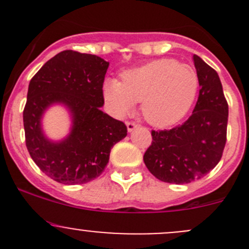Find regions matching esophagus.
Wrapping results in <instances>:
<instances>
[{"label":"esophagus","mask_w":249,"mask_h":249,"mask_svg":"<svg viewBox=\"0 0 249 249\" xmlns=\"http://www.w3.org/2000/svg\"><path fill=\"white\" fill-rule=\"evenodd\" d=\"M126 127H127V131L132 132L134 130H136L137 127H139V125H137L136 123H134V122H127L126 123Z\"/></svg>","instance_id":"34e87169"}]
</instances>
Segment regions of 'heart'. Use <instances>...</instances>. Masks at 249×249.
Segmentation results:
<instances>
[{
	"instance_id": "b5f03b06",
	"label": "heart",
	"mask_w": 249,
	"mask_h": 249,
	"mask_svg": "<svg viewBox=\"0 0 249 249\" xmlns=\"http://www.w3.org/2000/svg\"><path fill=\"white\" fill-rule=\"evenodd\" d=\"M199 89L196 71L175 59H159L126 70L122 82H105L104 97L117 115H125L141 101L144 119L155 127L179 122L192 107Z\"/></svg>"
}]
</instances>
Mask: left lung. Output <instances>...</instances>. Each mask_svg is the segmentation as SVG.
Segmentation results:
<instances>
[{"mask_svg":"<svg viewBox=\"0 0 249 249\" xmlns=\"http://www.w3.org/2000/svg\"><path fill=\"white\" fill-rule=\"evenodd\" d=\"M199 77V99L189 119L171 130L152 131L143 161L154 177L185 184L214 169L227 142L229 108L217 72L193 55Z\"/></svg>","mask_w":249,"mask_h":249,"instance_id":"obj_1","label":"left lung"}]
</instances>
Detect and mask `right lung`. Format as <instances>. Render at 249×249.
<instances>
[{
  "label": "right lung",
  "mask_w": 249,
  "mask_h": 249,
  "mask_svg": "<svg viewBox=\"0 0 249 249\" xmlns=\"http://www.w3.org/2000/svg\"><path fill=\"white\" fill-rule=\"evenodd\" d=\"M109 62L91 54L64 50L47 61L29 84L24 129L32 160L48 177L62 184H84L101 175L113 145L127 135L125 124L101 110ZM61 104L71 118L70 132L50 140L41 120Z\"/></svg>",
  "instance_id": "add662e5"
}]
</instances>
